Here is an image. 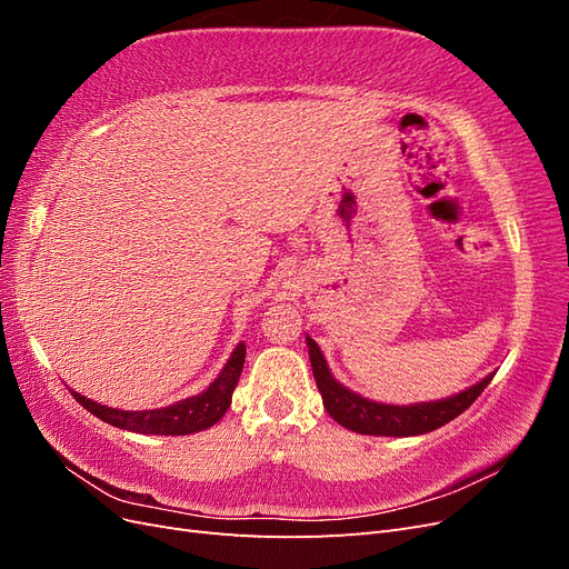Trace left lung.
Returning <instances> with one entry per match:
<instances>
[{
  "label": "left lung",
  "instance_id": "left-lung-1",
  "mask_svg": "<svg viewBox=\"0 0 569 569\" xmlns=\"http://www.w3.org/2000/svg\"><path fill=\"white\" fill-rule=\"evenodd\" d=\"M308 356H311V368L316 375V385L322 393V403L327 412L341 425L358 435H372V437H416L427 435L437 427H443L458 418L460 412L468 410L477 396L487 389V385L493 380V375L485 377V380L472 385L451 399L432 401V403H416V406H387L375 403L363 399L347 387H341L330 368H327L325 358L318 349V343L306 337Z\"/></svg>",
  "mask_w": 569,
  "mask_h": 569
}]
</instances>
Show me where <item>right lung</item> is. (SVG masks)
<instances>
[{"mask_svg":"<svg viewBox=\"0 0 569 569\" xmlns=\"http://www.w3.org/2000/svg\"><path fill=\"white\" fill-rule=\"evenodd\" d=\"M244 358H247V347L244 343H237V349L232 351L226 368L220 370V375L209 385V389L201 391L199 396H192V399H184L159 410H118V408H107L84 399V396H80L73 389L71 393L76 396V401L82 408H88L92 412V416L113 427L128 429V432L184 437V435H194V432H201V429L213 427L222 416H226L232 401V391L244 368Z\"/></svg>","mask_w":569,"mask_h":569,"instance_id":"right-lung-1","label":"right lung"}]
</instances>
